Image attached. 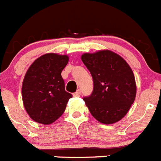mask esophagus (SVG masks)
Listing matches in <instances>:
<instances>
[{
  "label": "esophagus",
  "instance_id": "obj_1",
  "mask_svg": "<svg viewBox=\"0 0 161 161\" xmlns=\"http://www.w3.org/2000/svg\"><path fill=\"white\" fill-rule=\"evenodd\" d=\"M80 95H81L80 90H78V91H76L75 93H74V96H75V97H79V96H80Z\"/></svg>",
  "mask_w": 161,
  "mask_h": 161
}]
</instances>
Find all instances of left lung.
I'll list each match as a JSON object with an SVG mask.
<instances>
[{
	"mask_svg": "<svg viewBox=\"0 0 161 161\" xmlns=\"http://www.w3.org/2000/svg\"><path fill=\"white\" fill-rule=\"evenodd\" d=\"M81 58L93 79L92 93L83 98L91 114L104 124L119 121L129 111L136 95L131 67L110 50L83 53Z\"/></svg>",
	"mask_w": 161,
	"mask_h": 161,
	"instance_id": "1",
	"label": "left lung"
}]
</instances>
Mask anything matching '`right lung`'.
Wrapping results in <instances>:
<instances>
[{"instance_id":"obj_1","label":"right lung","mask_w":161,"mask_h":161,"mask_svg":"<svg viewBox=\"0 0 161 161\" xmlns=\"http://www.w3.org/2000/svg\"><path fill=\"white\" fill-rule=\"evenodd\" d=\"M67 55L50 53L36 59L25 75L21 88L24 107L35 122L50 124L63 115L72 97L65 90L61 73Z\"/></svg>"}]
</instances>
